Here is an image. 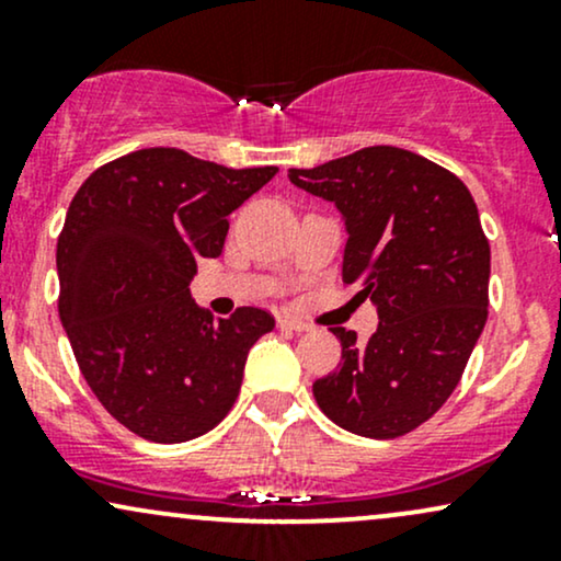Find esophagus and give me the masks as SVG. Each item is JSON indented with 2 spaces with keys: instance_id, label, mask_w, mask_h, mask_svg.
Listing matches in <instances>:
<instances>
[{
  "instance_id": "esophagus-1",
  "label": "esophagus",
  "mask_w": 561,
  "mask_h": 561,
  "mask_svg": "<svg viewBox=\"0 0 561 561\" xmlns=\"http://www.w3.org/2000/svg\"><path fill=\"white\" fill-rule=\"evenodd\" d=\"M279 327H282V330H289V332H308V330H311L306 321H300L295 317H279Z\"/></svg>"
}]
</instances>
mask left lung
Listing matches in <instances>:
<instances>
[{
	"instance_id": "8db88e82",
	"label": "left lung",
	"mask_w": 561,
	"mask_h": 561,
	"mask_svg": "<svg viewBox=\"0 0 561 561\" xmlns=\"http://www.w3.org/2000/svg\"><path fill=\"white\" fill-rule=\"evenodd\" d=\"M287 176L340 210L343 279L379 317L369 343L334 327L343 358L313 398L347 433H411L448 401L485 327L491 248L478 205L459 176L388 145Z\"/></svg>"
}]
</instances>
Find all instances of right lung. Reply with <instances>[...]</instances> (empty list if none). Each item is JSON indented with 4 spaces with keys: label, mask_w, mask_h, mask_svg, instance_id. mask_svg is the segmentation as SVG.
Segmentation results:
<instances>
[{
    "label": "right lung",
    "mask_w": 561,
    "mask_h": 561,
    "mask_svg": "<svg viewBox=\"0 0 561 561\" xmlns=\"http://www.w3.org/2000/svg\"><path fill=\"white\" fill-rule=\"evenodd\" d=\"M276 165L227 169L147 147L96 169L57 240L60 321L96 401L145 440L184 443L237 401L244 362L272 313L214 319L190 295L199 259H218L229 214Z\"/></svg>",
    "instance_id": "right-lung-1"
}]
</instances>
